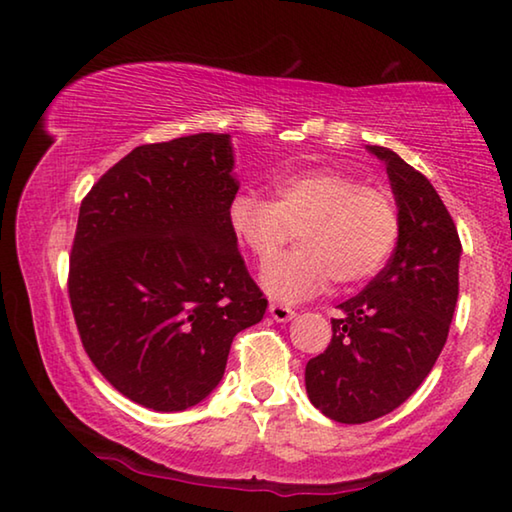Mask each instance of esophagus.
Here are the masks:
<instances>
[{
  "label": "esophagus",
  "mask_w": 512,
  "mask_h": 512,
  "mask_svg": "<svg viewBox=\"0 0 512 512\" xmlns=\"http://www.w3.org/2000/svg\"><path fill=\"white\" fill-rule=\"evenodd\" d=\"M268 311H271V316L277 320V323H287V320H291L293 316H296V311H293L287 305H280V302H271V307H268Z\"/></svg>",
  "instance_id": "1"
}]
</instances>
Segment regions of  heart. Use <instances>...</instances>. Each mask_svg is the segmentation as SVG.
I'll use <instances>...</instances> for the list:
<instances>
[{
  "label": "heart",
  "mask_w": 512,
  "mask_h": 512,
  "mask_svg": "<svg viewBox=\"0 0 512 512\" xmlns=\"http://www.w3.org/2000/svg\"><path fill=\"white\" fill-rule=\"evenodd\" d=\"M232 235L259 266L270 264L293 234L301 250L268 266L262 287L277 300H305L329 282L357 287L375 277L400 237V207L384 187L363 185L339 169L277 178L273 201L253 192L230 203Z\"/></svg>",
  "instance_id": "heart-1"
}]
</instances>
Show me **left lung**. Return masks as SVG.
Segmentation results:
<instances>
[{"mask_svg": "<svg viewBox=\"0 0 512 512\" xmlns=\"http://www.w3.org/2000/svg\"><path fill=\"white\" fill-rule=\"evenodd\" d=\"M370 151L386 162L400 237L384 271L341 302L332 341L305 368L311 404L343 424L377 420L409 400L443 352L458 300L461 239L452 214L395 151Z\"/></svg>", "mask_w": 512, "mask_h": 512, "instance_id": "obj_1", "label": "left lung"}]
</instances>
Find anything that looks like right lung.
<instances>
[{"instance_id": "1", "label": "right lung", "mask_w": 512, "mask_h": 512, "mask_svg": "<svg viewBox=\"0 0 512 512\" xmlns=\"http://www.w3.org/2000/svg\"><path fill=\"white\" fill-rule=\"evenodd\" d=\"M230 135L142 144L83 198L67 291L81 343L128 400L185 411L268 300L237 248Z\"/></svg>"}]
</instances>
